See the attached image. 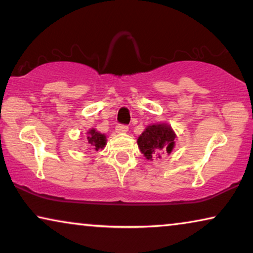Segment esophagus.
Masks as SVG:
<instances>
[{
	"label": "esophagus",
	"instance_id": "1",
	"mask_svg": "<svg viewBox=\"0 0 253 253\" xmlns=\"http://www.w3.org/2000/svg\"><path fill=\"white\" fill-rule=\"evenodd\" d=\"M115 130L116 132L119 133H126L127 132V130H129V127H127V126H124V124H117Z\"/></svg>",
	"mask_w": 253,
	"mask_h": 253
}]
</instances>
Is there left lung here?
<instances>
[{"label":"left lung","mask_w":253,"mask_h":253,"mask_svg":"<svg viewBox=\"0 0 253 253\" xmlns=\"http://www.w3.org/2000/svg\"><path fill=\"white\" fill-rule=\"evenodd\" d=\"M176 134L169 124L148 126L138 137V147L148 160L161 159L162 154H170L175 146Z\"/></svg>","instance_id":"8db88e82"}]
</instances>
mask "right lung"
<instances>
[{"label": "right lung", "mask_w": 253, "mask_h": 253, "mask_svg": "<svg viewBox=\"0 0 253 253\" xmlns=\"http://www.w3.org/2000/svg\"><path fill=\"white\" fill-rule=\"evenodd\" d=\"M106 141L107 139L105 134L98 132L95 129H91L87 132V143L93 150H103L106 146Z\"/></svg>", "instance_id": "add662e5"}]
</instances>
